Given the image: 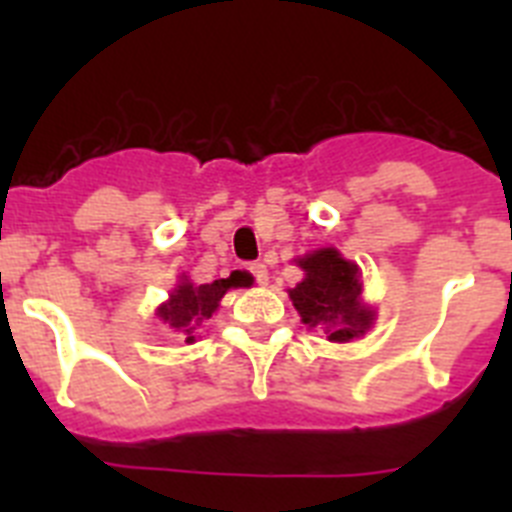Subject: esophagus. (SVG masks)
<instances>
[{"label": "esophagus", "mask_w": 512, "mask_h": 512, "mask_svg": "<svg viewBox=\"0 0 512 512\" xmlns=\"http://www.w3.org/2000/svg\"><path fill=\"white\" fill-rule=\"evenodd\" d=\"M248 271H251V274H253L256 284H266V282H269V271H266V266L261 264V261H256V264L248 266Z\"/></svg>", "instance_id": "1"}]
</instances>
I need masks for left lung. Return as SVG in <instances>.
<instances>
[{
  "label": "left lung",
  "mask_w": 512,
  "mask_h": 512,
  "mask_svg": "<svg viewBox=\"0 0 512 512\" xmlns=\"http://www.w3.org/2000/svg\"><path fill=\"white\" fill-rule=\"evenodd\" d=\"M305 279L289 297L295 302L302 323L320 328L328 341L346 343L372 328L374 312L359 305L361 271L336 251L320 248L300 259Z\"/></svg>",
  "instance_id": "left-lung-1"
}]
</instances>
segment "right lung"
Returning a JSON list of instances; mask_svg holds the SVG:
<instances>
[{"label":"right lung","mask_w":512,"mask_h":512,"mask_svg":"<svg viewBox=\"0 0 512 512\" xmlns=\"http://www.w3.org/2000/svg\"><path fill=\"white\" fill-rule=\"evenodd\" d=\"M235 284H241L238 271H233L228 279H215L212 284H200V287H194L192 282H182L174 292H171V300L166 302V305L158 307V318L164 320L169 328L184 333L187 341H192L194 328H197L202 320L212 318V312L217 310L220 297H223L230 287H235Z\"/></svg>","instance_id":"1"}]
</instances>
